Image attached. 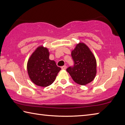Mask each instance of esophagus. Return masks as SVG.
I'll return each mask as SVG.
<instances>
[{
  "label": "esophagus",
  "mask_w": 125,
  "mask_h": 125,
  "mask_svg": "<svg viewBox=\"0 0 125 125\" xmlns=\"http://www.w3.org/2000/svg\"><path fill=\"white\" fill-rule=\"evenodd\" d=\"M61 68H62V69H66L67 66H66V65H63V66L61 67Z\"/></svg>",
  "instance_id": "34e87169"
}]
</instances>
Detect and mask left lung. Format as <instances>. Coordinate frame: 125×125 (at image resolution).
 Returning <instances> with one entry per match:
<instances>
[{
  "label": "left lung",
  "mask_w": 125,
  "mask_h": 125,
  "mask_svg": "<svg viewBox=\"0 0 125 125\" xmlns=\"http://www.w3.org/2000/svg\"><path fill=\"white\" fill-rule=\"evenodd\" d=\"M74 65L67 71L76 83L85 85L92 82L96 74V61L92 51L84 43H79L72 51Z\"/></svg>",
  "instance_id": "1"
}]
</instances>
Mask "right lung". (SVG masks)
<instances>
[{"instance_id": "right-lung-1", "label": "right lung", "mask_w": 125, "mask_h": 125, "mask_svg": "<svg viewBox=\"0 0 125 125\" xmlns=\"http://www.w3.org/2000/svg\"><path fill=\"white\" fill-rule=\"evenodd\" d=\"M50 53L47 48L39 46L31 54L27 64V72L33 83L46 87L54 81L61 68L55 61L49 59Z\"/></svg>"}]
</instances>
